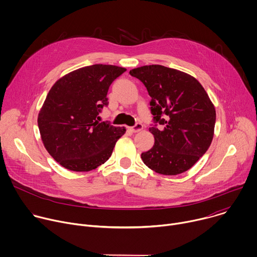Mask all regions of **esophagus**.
<instances>
[{
	"label": "esophagus",
	"mask_w": 257,
	"mask_h": 257,
	"mask_svg": "<svg viewBox=\"0 0 257 257\" xmlns=\"http://www.w3.org/2000/svg\"><path fill=\"white\" fill-rule=\"evenodd\" d=\"M142 128H143V125L141 123H136L134 126L130 127L129 129L131 132H139L140 130H142Z\"/></svg>",
	"instance_id": "esophagus-1"
}]
</instances>
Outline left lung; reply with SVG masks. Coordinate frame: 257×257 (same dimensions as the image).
Wrapping results in <instances>:
<instances>
[{
  "label": "left lung",
  "mask_w": 257,
  "mask_h": 257,
  "mask_svg": "<svg viewBox=\"0 0 257 257\" xmlns=\"http://www.w3.org/2000/svg\"><path fill=\"white\" fill-rule=\"evenodd\" d=\"M152 97L153 148L141 154L143 163L162 175L189 170L208 150L215 109L202 85L192 76L162 65L130 70Z\"/></svg>",
  "instance_id": "obj_1"
}]
</instances>
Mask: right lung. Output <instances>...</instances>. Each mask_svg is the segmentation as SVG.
I'll list each match as a JSON object with an SVG mask.
<instances>
[{"label":"right lung","instance_id":"add662e5","mask_svg":"<svg viewBox=\"0 0 257 257\" xmlns=\"http://www.w3.org/2000/svg\"><path fill=\"white\" fill-rule=\"evenodd\" d=\"M125 68L95 64L73 71L49 91L38 124L48 153L62 167L75 172L91 171L112 156L124 127L99 122L108 104L107 90Z\"/></svg>","mask_w":257,"mask_h":257}]
</instances>
